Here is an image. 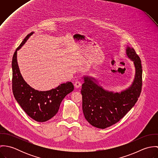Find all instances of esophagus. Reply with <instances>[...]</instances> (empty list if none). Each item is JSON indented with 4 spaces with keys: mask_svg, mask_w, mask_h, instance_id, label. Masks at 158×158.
<instances>
[{
    "mask_svg": "<svg viewBox=\"0 0 158 158\" xmlns=\"http://www.w3.org/2000/svg\"><path fill=\"white\" fill-rule=\"evenodd\" d=\"M74 86H75V87L76 88H79L81 86V83H80V81H76V82L75 83Z\"/></svg>",
    "mask_w": 158,
    "mask_h": 158,
    "instance_id": "1",
    "label": "esophagus"
}]
</instances>
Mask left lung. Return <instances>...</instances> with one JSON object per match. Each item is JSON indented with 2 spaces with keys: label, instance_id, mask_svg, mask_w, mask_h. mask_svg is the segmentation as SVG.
Wrapping results in <instances>:
<instances>
[{
  "label": "left lung",
  "instance_id": "left-lung-1",
  "mask_svg": "<svg viewBox=\"0 0 158 158\" xmlns=\"http://www.w3.org/2000/svg\"><path fill=\"white\" fill-rule=\"evenodd\" d=\"M127 55L134 62L135 80L128 89L121 93L104 90L93 80L85 77L82 85L83 112L92 126L105 129L117 123L135 106L140 96L142 86V69L139 56L133 48L127 47Z\"/></svg>",
  "mask_w": 158,
  "mask_h": 158
}]
</instances>
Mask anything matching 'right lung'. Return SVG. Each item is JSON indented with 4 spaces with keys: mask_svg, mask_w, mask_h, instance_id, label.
I'll list each match as a JSON object with an SVG mask.
<instances>
[{
    "mask_svg": "<svg viewBox=\"0 0 158 158\" xmlns=\"http://www.w3.org/2000/svg\"><path fill=\"white\" fill-rule=\"evenodd\" d=\"M28 34L16 48L12 60V90L15 98L23 110L33 120L44 122L56 115L64 98L73 90L71 82L61 84L55 89L47 91H39L31 88L23 80L17 63L18 50L28 38Z\"/></svg>",
    "mask_w": 158,
    "mask_h": 158,
    "instance_id": "obj_1",
    "label": "right lung"
}]
</instances>
